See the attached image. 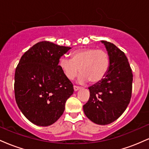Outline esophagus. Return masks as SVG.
<instances>
[{"label":"esophagus","instance_id":"34e87169","mask_svg":"<svg viewBox=\"0 0 149 149\" xmlns=\"http://www.w3.org/2000/svg\"><path fill=\"white\" fill-rule=\"evenodd\" d=\"M73 89H74V91L76 92V91H78V90H79L80 88V87H78V86H76V85H74V86H73Z\"/></svg>","mask_w":149,"mask_h":149}]
</instances>
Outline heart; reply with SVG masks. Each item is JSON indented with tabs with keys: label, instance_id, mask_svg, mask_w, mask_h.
I'll return each instance as SVG.
<instances>
[{
	"label": "heart",
	"instance_id": "b5f03b06",
	"mask_svg": "<svg viewBox=\"0 0 149 149\" xmlns=\"http://www.w3.org/2000/svg\"><path fill=\"white\" fill-rule=\"evenodd\" d=\"M109 63V54L106 51L90 47L73 52L71 59L61 58L59 66L69 80L74 79L79 71V83H84L89 80L91 83H97L106 76Z\"/></svg>",
	"mask_w": 149,
	"mask_h": 149
}]
</instances>
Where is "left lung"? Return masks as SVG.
Segmentation results:
<instances>
[{
	"label": "left lung",
	"instance_id": "1",
	"mask_svg": "<svg viewBox=\"0 0 149 149\" xmlns=\"http://www.w3.org/2000/svg\"><path fill=\"white\" fill-rule=\"evenodd\" d=\"M109 57L104 78L88 88L90 98L83 106L85 116L98 125H108L123 113L130 102L133 75L125 53L114 44L102 40Z\"/></svg>",
	"mask_w": 149,
	"mask_h": 149
}]
</instances>
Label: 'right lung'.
<instances>
[{
	"mask_svg": "<svg viewBox=\"0 0 149 149\" xmlns=\"http://www.w3.org/2000/svg\"><path fill=\"white\" fill-rule=\"evenodd\" d=\"M70 49L42 41L32 46L20 59L15 74V100L32 123L49 126L64 113L73 87L58 64Z\"/></svg>",
	"mask_w": 149,
	"mask_h": 149,
	"instance_id": "1",
	"label": "right lung"
}]
</instances>
